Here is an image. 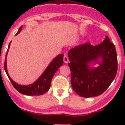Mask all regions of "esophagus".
<instances>
[{"label":"esophagus","instance_id":"1","mask_svg":"<svg viewBox=\"0 0 125 125\" xmlns=\"http://www.w3.org/2000/svg\"><path fill=\"white\" fill-rule=\"evenodd\" d=\"M64 59V62L65 63H68V62H69V59H68V57L66 55H64L63 57Z\"/></svg>","mask_w":125,"mask_h":125}]
</instances>
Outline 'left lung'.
<instances>
[{"mask_svg":"<svg viewBox=\"0 0 125 125\" xmlns=\"http://www.w3.org/2000/svg\"><path fill=\"white\" fill-rule=\"evenodd\" d=\"M71 86L81 97L101 95L114 80L118 69L115 46L108 36L101 44L89 43L76 46L68 52ZM98 63L96 68L90 65Z\"/></svg>","mask_w":125,"mask_h":125,"instance_id":"obj_1","label":"left lung"}]
</instances>
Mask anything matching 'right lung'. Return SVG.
Wrapping results in <instances>:
<instances>
[{
  "mask_svg": "<svg viewBox=\"0 0 125 125\" xmlns=\"http://www.w3.org/2000/svg\"><path fill=\"white\" fill-rule=\"evenodd\" d=\"M22 29V25L19 29L18 32H17V34H15V36L21 31ZM10 43L9 44L7 52L6 55H5L4 69H5V73L8 76L9 80L10 81L12 84L13 85V86L15 88V89L17 91H19L21 94L27 96H39L42 95V94L47 92L50 88L51 84V80L53 76L56 73L59 67L63 64L64 54H59L55 58H54L53 60L50 62V64L48 65L47 68L45 69L44 71L43 72V73L41 75L40 77L32 84H31L29 85L19 84L11 79V78L9 75L8 72H7L6 58L7 54H8V51L9 49Z\"/></svg>",
  "mask_w": 125,
  "mask_h": 125,
  "instance_id": "obj_1",
  "label": "right lung"
}]
</instances>
